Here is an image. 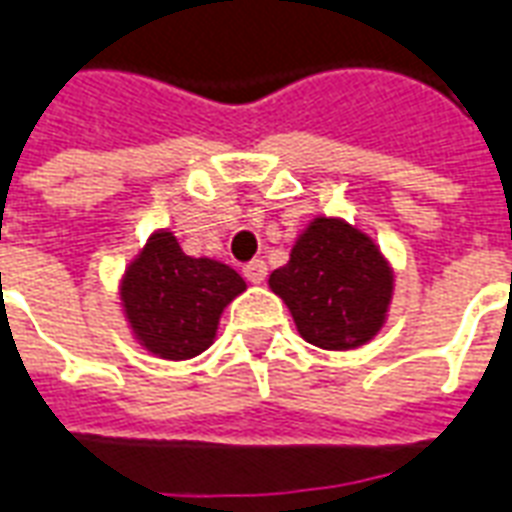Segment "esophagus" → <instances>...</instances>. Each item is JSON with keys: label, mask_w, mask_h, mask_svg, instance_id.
<instances>
[{"label": "esophagus", "mask_w": 512, "mask_h": 512, "mask_svg": "<svg viewBox=\"0 0 512 512\" xmlns=\"http://www.w3.org/2000/svg\"><path fill=\"white\" fill-rule=\"evenodd\" d=\"M268 274V266L263 260H252V263H246L244 266V277L252 282V285H260Z\"/></svg>", "instance_id": "34e87169"}]
</instances>
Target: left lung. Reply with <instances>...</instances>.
<instances>
[{
    "label": "left lung",
    "mask_w": 512,
    "mask_h": 512,
    "mask_svg": "<svg viewBox=\"0 0 512 512\" xmlns=\"http://www.w3.org/2000/svg\"><path fill=\"white\" fill-rule=\"evenodd\" d=\"M307 343L351 351L370 343L392 301V268L378 246L343 219H312L290 260L268 279Z\"/></svg>",
    "instance_id": "8db88e82"
}]
</instances>
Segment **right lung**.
Wrapping results in <instances>:
<instances>
[{
  "label": "right lung",
  "instance_id": "right-lung-1",
  "mask_svg": "<svg viewBox=\"0 0 512 512\" xmlns=\"http://www.w3.org/2000/svg\"><path fill=\"white\" fill-rule=\"evenodd\" d=\"M244 290L238 271L189 257L175 235L156 233L128 266L120 299L136 340L150 354L180 362L213 343L222 310Z\"/></svg>",
  "mask_w": 512,
  "mask_h": 512
}]
</instances>
